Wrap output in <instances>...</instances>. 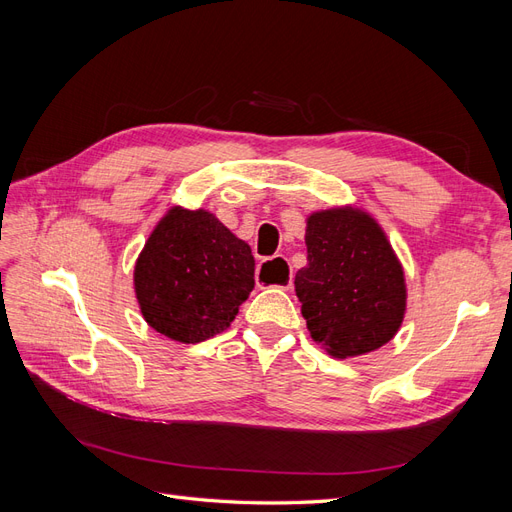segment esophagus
Returning a JSON list of instances; mask_svg holds the SVG:
<instances>
[{"label":"esophagus","instance_id":"1","mask_svg":"<svg viewBox=\"0 0 512 512\" xmlns=\"http://www.w3.org/2000/svg\"><path fill=\"white\" fill-rule=\"evenodd\" d=\"M256 282L260 288H292V269L288 267V260L282 256H275L269 260H262L256 269Z\"/></svg>","mask_w":512,"mask_h":512}]
</instances>
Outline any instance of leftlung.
I'll list each match as a JSON object with an SVG mask.
<instances>
[{"label": "left lung", "instance_id": "8db88e82", "mask_svg": "<svg viewBox=\"0 0 512 512\" xmlns=\"http://www.w3.org/2000/svg\"><path fill=\"white\" fill-rule=\"evenodd\" d=\"M305 245L294 290L314 342L337 359L391 342L406 314V280L378 222L352 207L316 211Z\"/></svg>", "mask_w": 512, "mask_h": 512}]
</instances>
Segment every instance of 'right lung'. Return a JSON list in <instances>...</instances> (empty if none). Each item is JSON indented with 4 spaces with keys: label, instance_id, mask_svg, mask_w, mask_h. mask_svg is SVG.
<instances>
[{
    "label": "right lung",
    "instance_id": "obj_1",
    "mask_svg": "<svg viewBox=\"0 0 512 512\" xmlns=\"http://www.w3.org/2000/svg\"><path fill=\"white\" fill-rule=\"evenodd\" d=\"M252 288L250 245L205 209H170L134 267L143 318L181 344L205 342L230 327Z\"/></svg>",
    "mask_w": 512,
    "mask_h": 512
}]
</instances>
